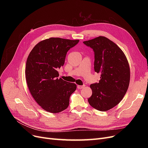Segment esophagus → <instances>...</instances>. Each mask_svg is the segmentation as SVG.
Here are the masks:
<instances>
[{
    "label": "esophagus",
    "mask_w": 148,
    "mask_h": 148,
    "mask_svg": "<svg viewBox=\"0 0 148 148\" xmlns=\"http://www.w3.org/2000/svg\"><path fill=\"white\" fill-rule=\"evenodd\" d=\"M85 87V85L83 84V85H77V88H78L79 89H83Z\"/></svg>",
    "instance_id": "obj_1"
}]
</instances>
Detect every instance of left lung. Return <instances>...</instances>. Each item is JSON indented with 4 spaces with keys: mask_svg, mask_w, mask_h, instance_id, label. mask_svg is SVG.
Masks as SVG:
<instances>
[{
    "mask_svg": "<svg viewBox=\"0 0 148 148\" xmlns=\"http://www.w3.org/2000/svg\"><path fill=\"white\" fill-rule=\"evenodd\" d=\"M83 43L94 51V70L101 74L99 83L90 84L89 104L105 112L118 105L125 95L130 80L128 62L119 47L109 39L98 36Z\"/></svg>",
    "mask_w": 148,
    "mask_h": 148,
    "instance_id": "obj_1",
    "label": "left lung"
}]
</instances>
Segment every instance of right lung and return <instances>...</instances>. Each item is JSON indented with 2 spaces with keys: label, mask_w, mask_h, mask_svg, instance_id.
<instances>
[{
  "label": "right lung",
  "mask_w": 148,
  "mask_h": 148,
  "mask_svg": "<svg viewBox=\"0 0 148 148\" xmlns=\"http://www.w3.org/2000/svg\"><path fill=\"white\" fill-rule=\"evenodd\" d=\"M79 40L50 38L38 43L29 53L26 65V79L31 95L44 110L57 113L69 106L75 90V83L58 79L68 51Z\"/></svg>",
  "instance_id": "obj_1"
}]
</instances>
